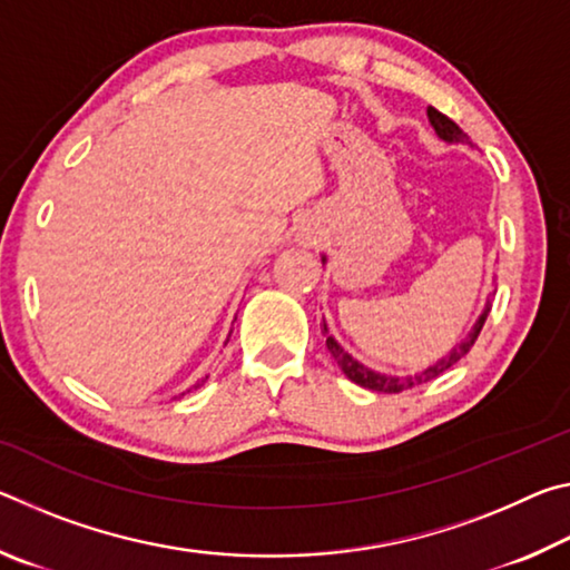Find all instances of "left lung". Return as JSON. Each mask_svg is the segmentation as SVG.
Returning a JSON list of instances; mask_svg holds the SVG:
<instances>
[{
    "label": "left lung",
    "instance_id": "obj_1",
    "mask_svg": "<svg viewBox=\"0 0 570 570\" xmlns=\"http://www.w3.org/2000/svg\"><path fill=\"white\" fill-rule=\"evenodd\" d=\"M428 118H430L432 128H435V132H438L440 138L445 140V142H465V140H468V135L458 128V122H452V120L448 118V115H442L440 110L428 108ZM324 262H326V256H322V264H324ZM488 314H490V302H485V306H482V314L478 316V322L472 324V330L465 334V340L452 346V350H450L445 356H442V360H438L435 364L428 366V370H422V372H417V374H407V377H397V374L374 372V370H370V366H364L362 362H356L354 356H352L350 352H344V346L334 340V336L330 334V326H326V322H324L326 350L332 352L334 362L340 364V370H342V372L346 374V377H350L354 384H360V387L372 390V392H387V394H392V392L412 390V387H417V384H424V382L435 380V377H440L442 372L450 370L452 364L460 362L462 356H465V354L470 352V346L475 344L478 334H480V330H482V324H485V320H488Z\"/></svg>",
    "mask_w": 570,
    "mask_h": 570
}]
</instances>
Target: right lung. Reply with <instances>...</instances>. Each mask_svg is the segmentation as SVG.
<instances>
[{
    "label": "right lung",
    "instance_id": "right-lung-1",
    "mask_svg": "<svg viewBox=\"0 0 570 570\" xmlns=\"http://www.w3.org/2000/svg\"><path fill=\"white\" fill-rule=\"evenodd\" d=\"M206 380H208V377H206ZM206 380H200V382H198V384H196V387H200V384H204V382H206Z\"/></svg>",
    "mask_w": 570,
    "mask_h": 570
}]
</instances>
